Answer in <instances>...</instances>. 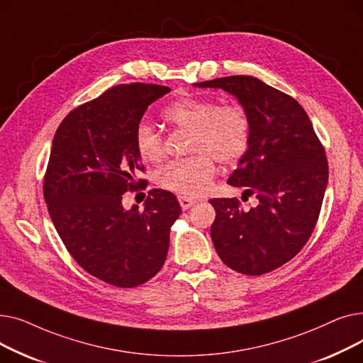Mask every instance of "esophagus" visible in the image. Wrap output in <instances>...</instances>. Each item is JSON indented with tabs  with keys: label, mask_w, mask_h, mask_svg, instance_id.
Instances as JSON below:
<instances>
[{
	"label": "esophagus",
	"mask_w": 363,
	"mask_h": 363,
	"mask_svg": "<svg viewBox=\"0 0 363 363\" xmlns=\"http://www.w3.org/2000/svg\"><path fill=\"white\" fill-rule=\"evenodd\" d=\"M178 200H179V204L182 207V211H188L189 207H193L196 204V200L188 199V197H178Z\"/></svg>",
	"instance_id": "34e87169"
}]
</instances>
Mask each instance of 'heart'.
Listing matches in <instances>:
<instances>
[{
  "label": "heart",
  "instance_id": "heart-1",
  "mask_svg": "<svg viewBox=\"0 0 363 363\" xmlns=\"http://www.w3.org/2000/svg\"><path fill=\"white\" fill-rule=\"evenodd\" d=\"M162 118L177 129L189 130L194 156L170 163L157 174V185L179 197H199L211 188L216 166L237 163L249 150L252 122L240 104L220 106L218 100L185 97L167 106ZM135 147L143 160L157 163L164 156L163 138L147 123L135 129Z\"/></svg>",
  "mask_w": 363,
  "mask_h": 363
}]
</instances>
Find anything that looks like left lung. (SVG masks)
Instances as JSON below:
<instances>
[{
    "mask_svg": "<svg viewBox=\"0 0 363 363\" xmlns=\"http://www.w3.org/2000/svg\"><path fill=\"white\" fill-rule=\"evenodd\" d=\"M194 86L234 95L252 122L249 150L228 184L256 194L257 206L244 211L235 197L211 200L216 253L240 274L272 272L313 233L328 184L325 150L304 108L253 76H226Z\"/></svg>",
    "mask_w": 363,
    "mask_h": 363,
    "instance_id": "1",
    "label": "left lung"
}]
</instances>
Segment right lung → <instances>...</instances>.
Segmentation results:
<instances>
[{
	"label": "right lung",
	"instance_id": "add662e5",
	"mask_svg": "<svg viewBox=\"0 0 363 363\" xmlns=\"http://www.w3.org/2000/svg\"><path fill=\"white\" fill-rule=\"evenodd\" d=\"M170 88L128 84L72 110L57 129L44 178L51 220L70 256L92 277L133 289L166 260L170 226L179 218L177 197L151 189L144 211H129L122 196L144 185L135 129L147 107Z\"/></svg>",
	"mask_w": 363,
	"mask_h": 363
}]
</instances>
